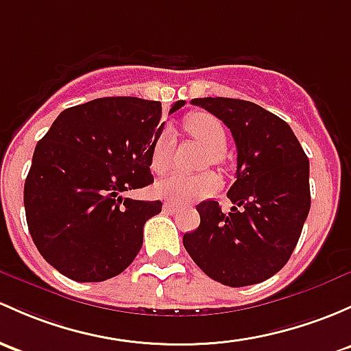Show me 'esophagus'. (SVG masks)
I'll return each mask as SVG.
<instances>
[{"label":"esophagus","instance_id":"esophagus-1","mask_svg":"<svg viewBox=\"0 0 351 351\" xmlns=\"http://www.w3.org/2000/svg\"><path fill=\"white\" fill-rule=\"evenodd\" d=\"M178 210V205L173 204V202H166V204H163V212L166 213H173Z\"/></svg>","mask_w":351,"mask_h":351}]
</instances>
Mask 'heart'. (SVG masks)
I'll list each match as a JSON object with an SVG mask.
<instances>
[{
  "mask_svg": "<svg viewBox=\"0 0 351 351\" xmlns=\"http://www.w3.org/2000/svg\"><path fill=\"white\" fill-rule=\"evenodd\" d=\"M185 129L188 134L200 143L208 151V161L213 165L222 161V154L227 147V132L223 124L215 116L208 112H195L185 119ZM173 151H175V136L169 129H165L154 139L151 147L149 166L151 171L156 175H165L173 163ZM220 186V178L213 171H205L200 175H183L175 173L168 178L161 180L154 186L158 197L168 202H183L204 198L215 193Z\"/></svg>",
  "mask_w": 351,
  "mask_h": 351,
  "instance_id": "heart-1",
  "label": "heart"
}]
</instances>
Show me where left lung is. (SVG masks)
<instances>
[{
	"instance_id": "obj_1",
	"label": "left lung",
	"mask_w": 351,
	"mask_h": 351,
	"mask_svg": "<svg viewBox=\"0 0 351 351\" xmlns=\"http://www.w3.org/2000/svg\"><path fill=\"white\" fill-rule=\"evenodd\" d=\"M230 129L237 173L223 213L219 202L197 205L200 225L183 235L195 264L230 287L263 282L279 272L296 247L311 206L309 161L289 124L249 101L193 99Z\"/></svg>"
}]
</instances>
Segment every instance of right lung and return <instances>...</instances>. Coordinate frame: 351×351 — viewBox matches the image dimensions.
I'll list each match as a JSON object with an SVG mask.
<instances>
[{
	"label": "right lung",
	"instance_id": "right-lung-1",
	"mask_svg": "<svg viewBox=\"0 0 351 351\" xmlns=\"http://www.w3.org/2000/svg\"><path fill=\"white\" fill-rule=\"evenodd\" d=\"M185 104L175 102L169 114ZM161 102L102 97L58 114L35 147L25 212L43 259L77 282L121 274L138 256L160 200L124 193L153 183L149 156L163 132Z\"/></svg>",
	"mask_w": 351,
	"mask_h": 351
}]
</instances>
